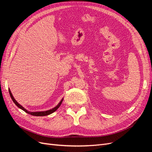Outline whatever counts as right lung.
<instances>
[{"instance_id":"add662e5","label":"right lung","mask_w":152,"mask_h":152,"mask_svg":"<svg viewBox=\"0 0 152 152\" xmlns=\"http://www.w3.org/2000/svg\"><path fill=\"white\" fill-rule=\"evenodd\" d=\"M9 93H10V96H11V98L12 100L13 101V102L15 103V104L17 106V107H18V108L21 109L22 110H23V111H25L26 113H28V114H30V115H34V116H46V115H50V114L53 113V112H54L55 111H56V110H57L58 108L59 107H60V105H61V104L62 103V102H63V98H62V99L60 101V102H59V103L58 104V105H56V107H55L53 108H52V109L47 110V111H43V112H29V111H28V110H26L24 107H23L20 104H19V103H18L16 102V100L15 99V98L13 97V96H12V94L11 92V91H10V89H9Z\"/></svg>"}]
</instances>
